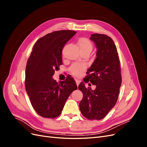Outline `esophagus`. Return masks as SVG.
Listing matches in <instances>:
<instances>
[{
	"mask_svg": "<svg viewBox=\"0 0 147 147\" xmlns=\"http://www.w3.org/2000/svg\"><path fill=\"white\" fill-rule=\"evenodd\" d=\"M75 82H76V84H77V85L78 86L79 85V84H80V81L78 80H75Z\"/></svg>",
	"mask_w": 147,
	"mask_h": 147,
	"instance_id": "obj_1",
	"label": "esophagus"
}]
</instances>
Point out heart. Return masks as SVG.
<instances>
[{"mask_svg":"<svg viewBox=\"0 0 147 147\" xmlns=\"http://www.w3.org/2000/svg\"><path fill=\"white\" fill-rule=\"evenodd\" d=\"M78 45L80 48L81 52L83 51H92V45L91 42L86 38H81L78 40ZM84 67L82 65L78 64H74L70 67L69 70L70 72L75 76H78L80 75L82 71L83 70Z\"/></svg>","mask_w":147,"mask_h":147,"instance_id":"obj_1","label":"heart"}]
</instances>
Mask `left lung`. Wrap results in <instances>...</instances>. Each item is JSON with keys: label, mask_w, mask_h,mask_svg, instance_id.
I'll return each instance as SVG.
<instances>
[{"label": "left lung", "mask_w": 147, "mask_h": 147, "mask_svg": "<svg viewBox=\"0 0 147 147\" xmlns=\"http://www.w3.org/2000/svg\"><path fill=\"white\" fill-rule=\"evenodd\" d=\"M90 39L96 44L97 57L88 69L86 78L96 87L92 90L83 83L79 84L78 89L83 94L79 107L85 118L100 120L117 103L122 81L121 68L117 47L112 38L107 35L94 34Z\"/></svg>", "instance_id": "1"}]
</instances>
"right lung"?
I'll return each mask as SVG.
<instances>
[{
    "instance_id": "right-lung-1",
    "label": "right lung",
    "mask_w": 147,
    "mask_h": 147,
    "mask_svg": "<svg viewBox=\"0 0 147 147\" xmlns=\"http://www.w3.org/2000/svg\"><path fill=\"white\" fill-rule=\"evenodd\" d=\"M76 32L63 30L45 35L35 43L28 60L26 90L35 112L43 118L58 117L70 94L77 89L72 77L59 83L52 77L63 64L64 45Z\"/></svg>"
}]
</instances>
